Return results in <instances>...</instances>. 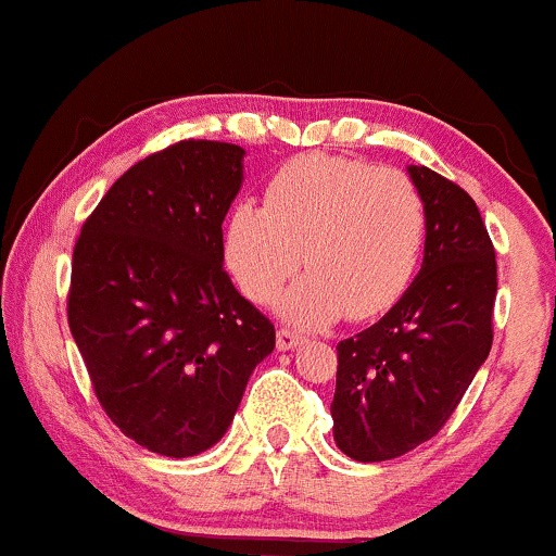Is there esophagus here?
<instances>
[{"label": "esophagus", "instance_id": "1", "mask_svg": "<svg viewBox=\"0 0 556 556\" xmlns=\"http://www.w3.org/2000/svg\"><path fill=\"white\" fill-rule=\"evenodd\" d=\"M301 341H303V338L298 336V332L288 330V327H279V330H277V349H279V352H290V349H295Z\"/></svg>", "mask_w": 556, "mask_h": 556}]
</instances>
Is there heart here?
<instances>
[{
	"mask_svg": "<svg viewBox=\"0 0 556 556\" xmlns=\"http://www.w3.org/2000/svg\"><path fill=\"white\" fill-rule=\"evenodd\" d=\"M426 242V202L396 167L306 154L271 178L266 204L237 202L224 224V261L233 282L268 303L303 266L312 274L279 301L298 327L346 314L370 319L410 288Z\"/></svg>",
	"mask_w": 556,
	"mask_h": 556,
	"instance_id": "heart-1",
	"label": "heart"
}]
</instances>
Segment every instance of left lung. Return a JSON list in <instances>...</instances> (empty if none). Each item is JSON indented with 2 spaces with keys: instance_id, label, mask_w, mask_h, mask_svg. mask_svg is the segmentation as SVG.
<instances>
[{
  "instance_id": "1",
  "label": "left lung",
  "mask_w": 556,
  "mask_h": 556,
  "mask_svg": "<svg viewBox=\"0 0 556 556\" xmlns=\"http://www.w3.org/2000/svg\"><path fill=\"white\" fill-rule=\"evenodd\" d=\"M424 263L400 301L338 343L332 437L362 464L400 458L437 434L493 346L495 250L475 200L424 165Z\"/></svg>"
}]
</instances>
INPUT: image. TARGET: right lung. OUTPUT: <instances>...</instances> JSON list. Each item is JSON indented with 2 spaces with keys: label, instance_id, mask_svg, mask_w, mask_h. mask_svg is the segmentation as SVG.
<instances>
[{
  "label": "right lung",
  "instance_id": "add662e5",
  "mask_svg": "<svg viewBox=\"0 0 556 556\" xmlns=\"http://www.w3.org/2000/svg\"><path fill=\"white\" fill-rule=\"evenodd\" d=\"M244 149L180 140L146 156L81 226L68 327L106 416L140 447L189 458L231 426L274 325L224 271Z\"/></svg>",
  "mask_w": 556,
  "mask_h": 556
}]
</instances>
